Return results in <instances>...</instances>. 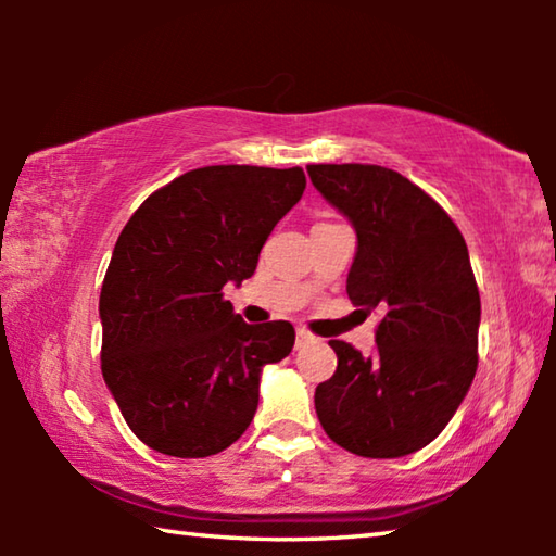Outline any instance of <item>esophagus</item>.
<instances>
[{
  "mask_svg": "<svg viewBox=\"0 0 556 556\" xmlns=\"http://www.w3.org/2000/svg\"><path fill=\"white\" fill-rule=\"evenodd\" d=\"M308 343H314V336L306 328H296V348H304Z\"/></svg>",
  "mask_w": 556,
  "mask_h": 556,
  "instance_id": "esophagus-1",
  "label": "esophagus"
}]
</instances>
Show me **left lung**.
<instances>
[{"label":"left lung","mask_w":556,"mask_h":556,"mask_svg":"<svg viewBox=\"0 0 556 556\" xmlns=\"http://www.w3.org/2000/svg\"><path fill=\"white\" fill-rule=\"evenodd\" d=\"M306 172L355 230L348 296L365 316L382 314L375 355L328 341L338 368L316 388L318 421L351 454H414L448 425L478 368L481 296L466 240L431 195L392 168L312 164Z\"/></svg>","instance_id":"8db88e82"}]
</instances>
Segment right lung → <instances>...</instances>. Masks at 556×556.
Instances as JSON below:
<instances>
[{
	"label": "right lung",
	"instance_id": "1",
	"mask_svg": "<svg viewBox=\"0 0 556 556\" xmlns=\"http://www.w3.org/2000/svg\"><path fill=\"white\" fill-rule=\"evenodd\" d=\"M304 188L299 166L193 168L119 232L100 291L102 378L149 448L203 458L250 427L262 368L291 353L294 326L244 324L223 287L255 275Z\"/></svg>",
	"mask_w": 556,
	"mask_h": 556
}]
</instances>
